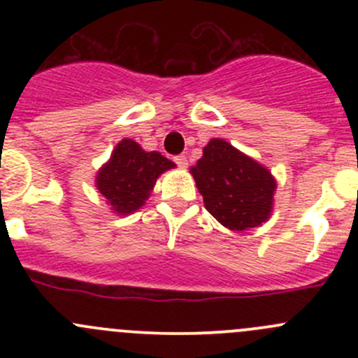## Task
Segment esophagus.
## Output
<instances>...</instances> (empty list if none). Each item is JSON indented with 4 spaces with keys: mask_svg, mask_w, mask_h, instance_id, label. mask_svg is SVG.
I'll return each instance as SVG.
<instances>
[{
    "mask_svg": "<svg viewBox=\"0 0 358 358\" xmlns=\"http://www.w3.org/2000/svg\"><path fill=\"white\" fill-rule=\"evenodd\" d=\"M175 162H176V164H178V168H182V169H185L187 164H189V162H187V157L185 156H176L175 157Z\"/></svg>",
    "mask_w": 358,
    "mask_h": 358,
    "instance_id": "1",
    "label": "esophagus"
}]
</instances>
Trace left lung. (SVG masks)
Masks as SVG:
<instances>
[{
  "mask_svg": "<svg viewBox=\"0 0 358 358\" xmlns=\"http://www.w3.org/2000/svg\"><path fill=\"white\" fill-rule=\"evenodd\" d=\"M190 173L206 209L227 229L244 232L272 216L275 176L227 140H209Z\"/></svg>",
  "mask_w": 358,
  "mask_h": 358,
  "instance_id": "obj_1",
  "label": "left lung"
}]
</instances>
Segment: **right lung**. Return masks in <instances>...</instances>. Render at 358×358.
<instances>
[{"label":"right lung","mask_w":358,"mask_h":358,"mask_svg":"<svg viewBox=\"0 0 358 358\" xmlns=\"http://www.w3.org/2000/svg\"><path fill=\"white\" fill-rule=\"evenodd\" d=\"M173 168L175 162L156 150L147 152L135 140L122 138L96 173L95 187L112 213L128 216L145 204L159 176Z\"/></svg>","instance_id":"right-lung-1"}]
</instances>
